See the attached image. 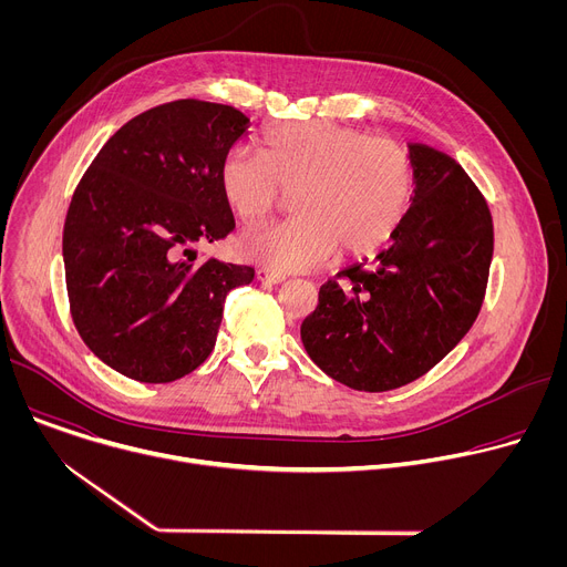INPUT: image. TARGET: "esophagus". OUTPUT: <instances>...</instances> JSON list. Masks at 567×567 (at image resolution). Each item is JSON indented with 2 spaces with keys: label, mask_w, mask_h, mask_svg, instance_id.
Wrapping results in <instances>:
<instances>
[{
  "label": "esophagus",
  "mask_w": 567,
  "mask_h": 567,
  "mask_svg": "<svg viewBox=\"0 0 567 567\" xmlns=\"http://www.w3.org/2000/svg\"><path fill=\"white\" fill-rule=\"evenodd\" d=\"M256 278H258L260 282H269V285H280V282H285V276L274 274V271H269V269H258Z\"/></svg>",
  "instance_id": "esophagus-1"
}]
</instances>
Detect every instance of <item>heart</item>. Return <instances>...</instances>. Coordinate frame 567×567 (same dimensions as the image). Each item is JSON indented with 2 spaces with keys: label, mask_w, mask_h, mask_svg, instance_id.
Instances as JSON below:
<instances>
[{
  "label": "heart",
  "mask_w": 567,
  "mask_h": 567,
  "mask_svg": "<svg viewBox=\"0 0 567 567\" xmlns=\"http://www.w3.org/2000/svg\"><path fill=\"white\" fill-rule=\"evenodd\" d=\"M219 188L247 224L265 219L285 193L293 217L241 233L239 256L269 271H302L374 254L406 219L417 166L409 147L330 121H293L265 132L262 152L233 145Z\"/></svg>",
  "instance_id": "heart-1"
}]
</instances>
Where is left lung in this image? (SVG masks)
<instances>
[{"label": "left lung", "instance_id": "8db88e82", "mask_svg": "<svg viewBox=\"0 0 567 567\" xmlns=\"http://www.w3.org/2000/svg\"><path fill=\"white\" fill-rule=\"evenodd\" d=\"M417 190L372 265L318 291L302 320L309 359L354 390L385 392L437 365L471 330L487 291L494 221L455 158L411 143Z\"/></svg>", "mask_w": 567, "mask_h": 567}]
</instances>
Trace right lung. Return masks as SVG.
<instances>
[{
	"mask_svg": "<svg viewBox=\"0 0 567 567\" xmlns=\"http://www.w3.org/2000/svg\"><path fill=\"white\" fill-rule=\"evenodd\" d=\"M249 125L239 110L197 99L152 107L101 147L71 197L62 258L73 326L134 381L168 383L199 368L226 293L256 276L197 262L193 249L235 228L219 164Z\"/></svg>",
	"mask_w": 567,
	"mask_h": 567,
	"instance_id": "add662e5",
	"label": "right lung"
}]
</instances>
